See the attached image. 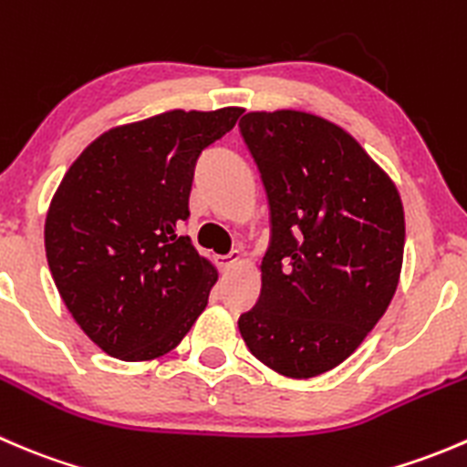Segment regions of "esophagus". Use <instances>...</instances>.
Wrapping results in <instances>:
<instances>
[{
  "label": "esophagus",
  "instance_id": "1",
  "mask_svg": "<svg viewBox=\"0 0 467 467\" xmlns=\"http://www.w3.org/2000/svg\"><path fill=\"white\" fill-rule=\"evenodd\" d=\"M214 264L225 273V271H230V268L237 266V264H242V253L233 251V253H228V255H216Z\"/></svg>",
  "mask_w": 467,
  "mask_h": 467
}]
</instances>
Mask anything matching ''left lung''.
<instances>
[{
    "mask_svg": "<svg viewBox=\"0 0 467 467\" xmlns=\"http://www.w3.org/2000/svg\"><path fill=\"white\" fill-rule=\"evenodd\" d=\"M239 129L271 205L262 294L239 332L275 373L317 378L361 346L393 300L402 199L364 146L323 117L248 112Z\"/></svg>",
    "mask_w": 467,
    "mask_h": 467,
    "instance_id": "8db88e82",
    "label": "left lung"
}]
</instances>
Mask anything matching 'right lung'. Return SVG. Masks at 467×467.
<instances>
[{
    "label": "right lung",
    "mask_w": 467,
    "mask_h": 467,
    "mask_svg": "<svg viewBox=\"0 0 467 467\" xmlns=\"http://www.w3.org/2000/svg\"><path fill=\"white\" fill-rule=\"evenodd\" d=\"M242 112L167 110L115 126L60 181L45 221L47 262L65 307L106 355H167L205 309L219 273L178 225L190 219L201 150Z\"/></svg>",
    "instance_id": "1"
}]
</instances>
